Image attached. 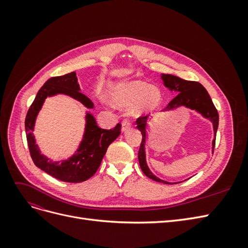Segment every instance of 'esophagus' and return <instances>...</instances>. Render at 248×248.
Wrapping results in <instances>:
<instances>
[{
  "label": "esophagus",
  "instance_id": "1",
  "mask_svg": "<svg viewBox=\"0 0 248 248\" xmlns=\"http://www.w3.org/2000/svg\"><path fill=\"white\" fill-rule=\"evenodd\" d=\"M130 127H131V122L129 121L128 119H124L122 121V131L128 130Z\"/></svg>",
  "mask_w": 248,
  "mask_h": 248
}]
</instances>
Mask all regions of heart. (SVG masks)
I'll return each instance as SVG.
<instances>
[{
  "mask_svg": "<svg viewBox=\"0 0 248 248\" xmlns=\"http://www.w3.org/2000/svg\"><path fill=\"white\" fill-rule=\"evenodd\" d=\"M112 100L120 108L131 107L133 116L140 117L153 111L161 100L160 90L141 80H132L116 86Z\"/></svg>",
  "mask_w": 248,
  "mask_h": 248,
  "instance_id": "heart-1",
  "label": "heart"
}]
</instances>
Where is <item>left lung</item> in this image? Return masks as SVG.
<instances>
[{
  "instance_id": "1",
  "label": "left lung",
  "mask_w": 248,
  "mask_h": 248,
  "mask_svg": "<svg viewBox=\"0 0 248 248\" xmlns=\"http://www.w3.org/2000/svg\"><path fill=\"white\" fill-rule=\"evenodd\" d=\"M161 78L163 80L164 86L169 88L170 91H176L179 93L175 98L169 103V106L164 110L172 109L179 107H186L188 108L197 110L202 117L209 119L210 121L213 123V129L215 134L214 140L212 141V152H213L214 147H215L216 131H217V128H218L219 117H218V111H217L216 108L214 107L211 97H210V95L208 94L207 90L198 81L185 80L178 77L171 76V74H162ZM148 119H149L148 116L140 117L137 119V124H138L137 128L140 131L142 136L140 150H139L140 167L142 172H144L148 178L154 180L156 182H160L164 184H176V183H170L167 181H163V180L157 178L152 174V171L149 170L147 166L145 146H146V140H147Z\"/></svg>"
}]
</instances>
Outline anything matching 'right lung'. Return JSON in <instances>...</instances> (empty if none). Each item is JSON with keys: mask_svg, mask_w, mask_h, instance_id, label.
Masks as SVG:
<instances>
[{"mask_svg": "<svg viewBox=\"0 0 248 248\" xmlns=\"http://www.w3.org/2000/svg\"><path fill=\"white\" fill-rule=\"evenodd\" d=\"M79 90L76 72L50 78L37 93L33 103L27 112L25 121L28 146L35 166L54 178L69 183L84 182L91 178L100 167L108 146L121 133V124L120 123L116 125L114 129H102L97 125L95 118L90 112H87L84 138H82L76 154H73L69 159L60 163L59 161L48 160L47 157L40 153L38 146L36 145L33 130L36 117L38 115L44 100L48 96L65 94L78 100L87 108H93V102L85 94L80 93Z\"/></svg>", "mask_w": 248, "mask_h": 248, "instance_id": "right-lung-1", "label": "right lung"}]
</instances>
